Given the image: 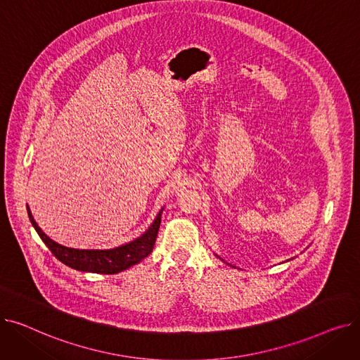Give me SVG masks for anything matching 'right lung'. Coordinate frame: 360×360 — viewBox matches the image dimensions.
I'll list each match as a JSON object with an SVG mask.
<instances>
[{"label": "right lung", "mask_w": 360, "mask_h": 360, "mask_svg": "<svg viewBox=\"0 0 360 360\" xmlns=\"http://www.w3.org/2000/svg\"><path fill=\"white\" fill-rule=\"evenodd\" d=\"M27 214L33 224V228L36 229L37 235L41 236V239L45 242L49 251L61 262H64L65 266L80 271L101 273V274L120 273L122 270L129 269L131 266H134V264L140 262L143 258H146L155 247L159 226H160V217H162V212H160L146 233H143L140 238L134 239L132 242L121 245V247L112 248V250H75V248L64 247V245H60L58 242H55L49 236H46L44 231L34 221L29 207H27Z\"/></svg>", "instance_id": "add662e5"}]
</instances>
